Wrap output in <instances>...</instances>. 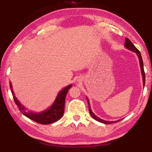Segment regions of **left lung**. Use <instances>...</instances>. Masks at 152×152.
<instances>
[{"instance_id": "8db88e82", "label": "left lung", "mask_w": 152, "mask_h": 152, "mask_svg": "<svg viewBox=\"0 0 152 152\" xmlns=\"http://www.w3.org/2000/svg\"><path fill=\"white\" fill-rule=\"evenodd\" d=\"M125 47L126 48H127L128 50H129L131 51H133V52H135L137 53V55L138 56V58L140 59V66H141V74H142V76H143V86H145V72H144V69H143V60H142V58H141V53L140 51H139L137 48H135V46L133 44L132 42H131L130 39H129L128 38L125 37ZM87 99V98H86ZM87 102H88V109H89V112H90V114H91V116L94 118L95 120H96L97 121L99 122H101L102 123H104V124H110V123H115V122H118L120 120H118L116 121H104L101 119H100L99 117H98L97 116H96L92 112V110L91 109V106H90V104H89V101L88 99H87Z\"/></svg>"}]
</instances>
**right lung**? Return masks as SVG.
<instances>
[{
	"label": "right lung",
	"mask_w": 152,
	"mask_h": 152,
	"mask_svg": "<svg viewBox=\"0 0 152 152\" xmlns=\"http://www.w3.org/2000/svg\"><path fill=\"white\" fill-rule=\"evenodd\" d=\"M72 87V85H68V86L64 88L62 91L59 92L58 95L56 97V99L53 104L51 105L50 108L45 111L41 112L39 113H32L31 111L27 112L26 108L23 106L19 102V101L15 96L14 92L12 91V84L10 82V88H11L12 94L13 95L14 101L15 104L17 105L18 108L20 112L24 115L25 117L29 118L34 121L43 125H48L57 121L63 116L64 112V106H65V99L68 90Z\"/></svg>",
	"instance_id": "right-lung-1"
}]
</instances>
